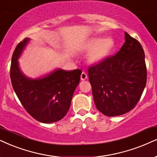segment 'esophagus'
Returning <instances> with one entry per match:
<instances>
[{
  "instance_id": "esophagus-1",
  "label": "esophagus",
  "mask_w": 157,
  "mask_h": 157,
  "mask_svg": "<svg viewBox=\"0 0 157 157\" xmlns=\"http://www.w3.org/2000/svg\"><path fill=\"white\" fill-rule=\"evenodd\" d=\"M80 78L82 80H85L87 78H88V75H87V74L85 72H82V74H81Z\"/></svg>"
}]
</instances>
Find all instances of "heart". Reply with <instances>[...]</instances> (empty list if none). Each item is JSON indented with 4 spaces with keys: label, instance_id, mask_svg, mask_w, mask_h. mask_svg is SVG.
I'll return each instance as SVG.
<instances>
[{
    "label": "heart",
    "instance_id": "heart-1",
    "mask_svg": "<svg viewBox=\"0 0 157 157\" xmlns=\"http://www.w3.org/2000/svg\"><path fill=\"white\" fill-rule=\"evenodd\" d=\"M114 48V40L112 37H93L85 43L84 48L90 51L89 59L91 62L96 63L106 58Z\"/></svg>",
    "mask_w": 157,
    "mask_h": 157
}]
</instances>
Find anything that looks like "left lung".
<instances>
[{"mask_svg": "<svg viewBox=\"0 0 157 157\" xmlns=\"http://www.w3.org/2000/svg\"><path fill=\"white\" fill-rule=\"evenodd\" d=\"M125 42L116 55L88 68L97 109L119 116L136 106L146 84L145 53L140 43L124 33Z\"/></svg>", "mask_w": 157, "mask_h": 157, "instance_id": "obj_1", "label": "left lung"}]
</instances>
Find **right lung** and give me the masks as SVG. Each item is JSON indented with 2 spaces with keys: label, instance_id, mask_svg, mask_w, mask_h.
I'll use <instances>...</instances> for the list:
<instances>
[{
  "label": "right lung",
  "instance_id": "1",
  "mask_svg": "<svg viewBox=\"0 0 157 157\" xmlns=\"http://www.w3.org/2000/svg\"><path fill=\"white\" fill-rule=\"evenodd\" d=\"M29 40L26 37L13 51L10 68L11 84L21 104L33 118L43 123L57 122L68 112L82 70L57 69L40 78L27 77L17 60Z\"/></svg>",
  "mask_w": 157,
  "mask_h": 157
}]
</instances>
